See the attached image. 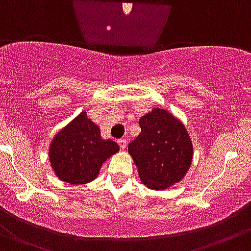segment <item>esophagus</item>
<instances>
[{
    "label": "esophagus",
    "instance_id": "esophagus-1",
    "mask_svg": "<svg viewBox=\"0 0 251 251\" xmlns=\"http://www.w3.org/2000/svg\"><path fill=\"white\" fill-rule=\"evenodd\" d=\"M118 145L121 147V149H126L127 148V140L126 139H119L118 140Z\"/></svg>",
    "mask_w": 251,
    "mask_h": 251
}]
</instances>
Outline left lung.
<instances>
[{
	"label": "left lung",
	"mask_w": 251,
	"mask_h": 251,
	"mask_svg": "<svg viewBox=\"0 0 251 251\" xmlns=\"http://www.w3.org/2000/svg\"><path fill=\"white\" fill-rule=\"evenodd\" d=\"M140 134L128 151L147 187L164 190L180 182L192 163L193 147L185 126L161 108L139 119Z\"/></svg>",
	"instance_id": "8db88e82"
}]
</instances>
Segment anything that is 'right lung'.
Segmentation results:
<instances>
[{
	"label": "right lung",
	"mask_w": 251,
	"mask_h": 251,
	"mask_svg": "<svg viewBox=\"0 0 251 251\" xmlns=\"http://www.w3.org/2000/svg\"><path fill=\"white\" fill-rule=\"evenodd\" d=\"M118 150L116 142L102 139L99 126L83 111L51 140L50 165L61 181L83 185L94 181L102 164Z\"/></svg>",
	"instance_id": "1"
}]
</instances>
